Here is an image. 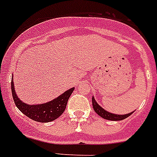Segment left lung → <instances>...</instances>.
Listing matches in <instances>:
<instances>
[{"mask_svg": "<svg viewBox=\"0 0 157 157\" xmlns=\"http://www.w3.org/2000/svg\"><path fill=\"white\" fill-rule=\"evenodd\" d=\"M92 104H93V107L94 112L100 116L101 117H103V119L109 120V121H122V120L125 119L128 117H129L130 115L133 113V112H130V113H128V114L124 115H117V114H113L112 112H108L107 111H106L105 109H103V107L99 106L98 104V103L96 102V100L94 99V97H92Z\"/></svg>", "mask_w": 157, "mask_h": 157, "instance_id": "8db88e82", "label": "left lung"}]
</instances>
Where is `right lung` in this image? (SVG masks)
I'll return each mask as SVG.
<instances>
[{
  "instance_id": "obj_1",
  "label": "right lung",
  "mask_w": 157,
  "mask_h": 157,
  "mask_svg": "<svg viewBox=\"0 0 157 157\" xmlns=\"http://www.w3.org/2000/svg\"><path fill=\"white\" fill-rule=\"evenodd\" d=\"M74 90V87L69 89L56 98L45 103L33 105L27 104L23 103L17 96L14 90L13 78L11 79V91L16 107L20 110L21 112H23V114L29 117L30 119L41 123L53 121L63 113L68 98H70Z\"/></svg>"
}]
</instances>
